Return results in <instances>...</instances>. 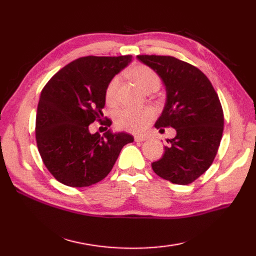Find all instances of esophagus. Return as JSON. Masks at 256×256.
Wrapping results in <instances>:
<instances>
[{
	"mask_svg": "<svg viewBox=\"0 0 256 256\" xmlns=\"http://www.w3.org/2000/svg\"><path fill=\"white\" fill-rule=\"evenodd\" d=\"M134 140H136V142H144V140H148V138H146V136H143V135H135V136H134Z\"/></svg>",
	"mask_w": 256,
	"mask_h": 256,
	"instance_id": "1",
	"label": "esophagus"
}]
</instances>
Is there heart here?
<instances>
[{
  "instance_id": "1",
  "label": "heart",
  "mask_w": 256,
  "mask_h": 256,
  "mask_svg": "<svg viewBox=\"0 0 256 256\" xmlns=\"http://www.w3.org/2000/svg\"><path fill=\"white\" fill-rule=\"evenodd\" d=\"M128 76L133 82L145 94L154 92L160 88V78L155 70L145 64H136L128 69ZM120 77L111 79L106 89V100L108 104H116L118 101V90ZM154 118V112L150 108H125L120 110L116 116V124L118 128L132 133H143Z\"/></svg>"
}]
</instances>
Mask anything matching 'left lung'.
<instances>
[{
	"instance_id": "1",
	"label": "left lung",
	"mask_w": 256,
	"mask_h": 256,
	"mask_svg": "<svg viewBox=\"0 0 256 256\" xmlns=\"http://www.w3.org/2000/svg\"><path fill=\"white\" fill-rule=\"evenodd\" d=\"M160 76L166 103L155 128H174L162 158L152 164L156 175L177 184H188L208 170L224 132V111L210 80L200 70L172 56L136 57Z\"/></svg>"
}]
</instances>
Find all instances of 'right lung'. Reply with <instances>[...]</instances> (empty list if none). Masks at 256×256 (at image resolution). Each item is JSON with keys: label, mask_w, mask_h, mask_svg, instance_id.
Listing matches in <instances>:
<instances>
[{"label": "right lung", "mask_w": 256, "mask_h": 256, "mask_svg": "<svg viewBox=\"0 0 256 256\" xmlns=\"http://www.w3.org/2000/svg\"><path fill=\"white\" fill-rule=\"evenodd\" d=\"M132 56H86L68 64L42 90L36 114V142L47 170L69 187H88L111 172L124 145L134 138L108 130L91 134L101 121L106 89ZM112 124L108 118L106 125Z\"/></svg>", "instance_id": "right-lung-1"}]
</instances>
